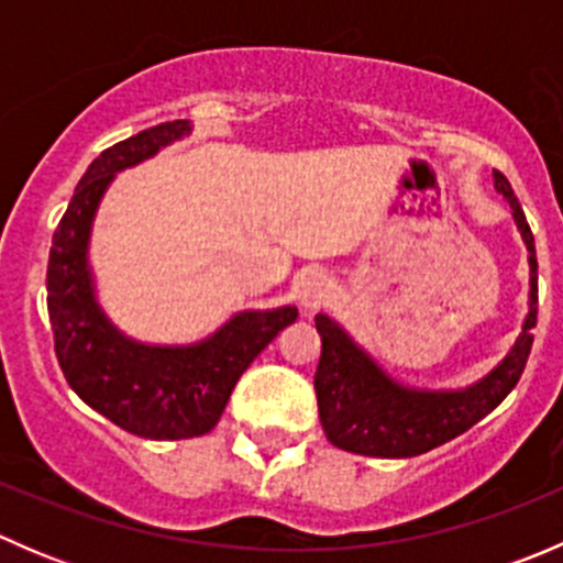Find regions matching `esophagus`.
<instances>
[{
  "instance_id": "obj_1",
  "label": "esophagus",
  "mask_w": 563,
  "mask_h": 563,
  "mask_svg": "<svg viewBox=\"0 0 563 563\" xmlns=\"http://www.w3.org/2000/svg\"><path fill=\"white\" fill-rule=\"evenodd\" d=\"M329 286H332V283H329L327 272H321V269L305 272L297 283V294H299V302H302V308H308V310L318 308V305H321V299L329 294Z\"/></svg>"
}]
</instances>
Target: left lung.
I'll list each match as a JSON object with an SVG mask.
<instances>
[{"mask_svg": "<svg viewBox=\"0 0 563 563\" xmlns=\"http://www.w3.org/2000/svg\"><path fill=\"white\" fill-rule=\"evenodd\" d=\"M493 181L512 207L515 223L531 253L528 255L531 305L518 343L504 356L501 365L474 387L463 391H417L384 376L338 323L318 313L316 329L321 334V360L316 371L318 417L327 439L340 450L371 457L422 455L474 428L523 376L533 345V327H537V250L523 207L515 198L507 176L493 172Z\"/></svg>", "mask_w": 563, "mask_h": 563, "instance_id": "left-lung-1", "label": "left lung"}]
</instances>
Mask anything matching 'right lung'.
I'll return each mask as SVG.
<instances>
[{"label":"right lung","mask_w":563,"mask_h":563,"mask_svg":"<svg viewBox=\"0 0 563 563\" xmlns=\"http://www.w3.org/2000/svg\"><path fill=\"white\" fill-rule=\"evenodd\" d=\"M187 130L185 119L155 124L95 157L56 225L45 275L54 351L67 384L113 424L152 441L209 433L250 362L299 316L297 308L240 313L203 343L152 349L122 338L100 313L87 269L89 225L100 196L113 174Z\"/></svg>","instance_id":"obj_1"}]
</instances>
